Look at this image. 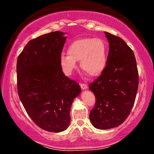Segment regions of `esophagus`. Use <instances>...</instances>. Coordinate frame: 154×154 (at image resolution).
<instances>
[{
    "label": "esophagus",
    "instance_id": "1",
    "mask_svg": "<svg viewBox=\"0 0 154 154\" xmlns=\"http://www.w3.org/2000/svg\"><path fill=\"white\" fill-rule=\"evenodd\" d=\"M80 87L82 90H85V89H87V88H88V85L86 84H85V83H81Z\"/></svg>",
    "mask_w": 154,
    "mask_h": 154
}]
</instances>
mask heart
Masks as SVG:
<instances>
[{
    "label": "heart",
    "instance_id": "1",
    "mask_svg": "<svg viewBox=\"0 0 154 154\" xmlns=\"http://www.w3.org/2000/svg\"><path fill=\"white\" fill-rule=\"evenodd\" d=\"M108 45L101 38H84L75 40L68 48V54H63L60 64L69 75L76 68V61L85 72L91 77L100 75L107 63Z\"/></svg>",
    "mask_w": 154,
    "mask_h": 154
}]
</instances>
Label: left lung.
I'll return each instance as SVG.
<instances>
[{
    "mask_svg": "<svg viewBox=\"0 0 154 154\" xmlns=\"http://www.w3.org/2000/svg\"><path fill=\"white\" fill-rule=\"evenodd\" d=\"M104 33L109 43L106 66L89 85L96 98L90 119L100 130L116 128L125 122L133 107L139 83L133 51L119 37Z\"/></svg>",
    "mask_w": 154,
    "mask_h": 154,
    "instance_id": "1",
    "label": "left lung"
}]
</instances>
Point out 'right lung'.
I'll use <instances>...</instances> for the list:
<instances>
[{
  "label": "right lung",
  "instance_id": "obj_1",
  "mask_svg": "<svg viewBox=\"0 0 154 154\" xmlns=\"http://www.w3.org/2000/svg\"><path fill=\"white\" fill-rule=\"evenodd\" d=\"M64 34L52 32L31 40L17 59L20 100L32 120L48 132L68 128L72 102L81 93L79 85L65 76L60 64Z\"/></svg>",
  "mask_w": 154,
  "mask_h": 154
}]
</instances>
